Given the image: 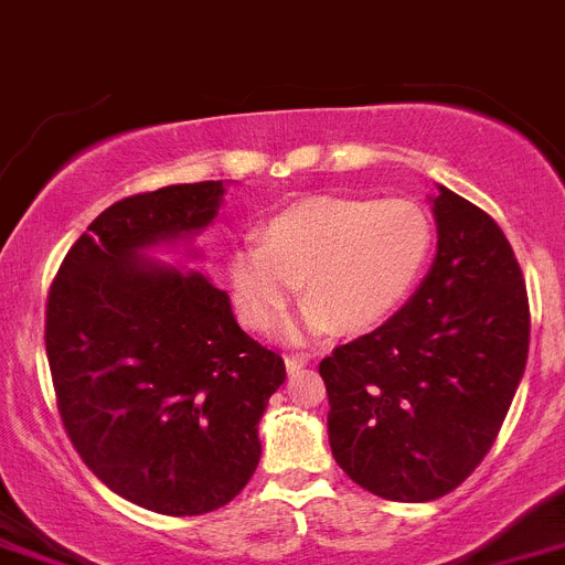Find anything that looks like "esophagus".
Segmentation results:
<instances>
[{
	"label": "esophagus",
	"mask_w": 565,
	"mask_h": 565,
	"mask_svg": "<svg viewBox=\"0 0 565 565\" xmlns=\"http://www.w3.org/2000/svg\"><path fill=\"white\" fill-rule=\"evenodd\" d=\"M284 364H287V373H298L307 364V355H287Z\"/></svg>",
	"instance_id": "1"
}]
</instances>
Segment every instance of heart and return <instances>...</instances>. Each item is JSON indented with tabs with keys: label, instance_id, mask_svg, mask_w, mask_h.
<instances>
[{
	"label": "heart",
	"instance_id": "obj_1",
	"mask_svg": "<svg viewBox=\"0 0 565 565\" xmlns=\"http://www.w3.org/2000/svg\"><path fill=\"white\" fill-rule=\"evenodd\" d=\"M430 244L428 212L407 198H305L230 255L235 305L253 330H273L305 281V333H364L414 290Z\"/></svg>",
	"mask_w": 565,
	"mask_h": 565
}]
</instances>
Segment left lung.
<instances>
[{"label":"left lung","mask_w":565,"mask_h":565,"mask_svg":"<svg viewBox=\"0 0 565 565\" xmlns=\"http://www.w3.org/2000/svg\"><path fill=\"white\" fill-rule=\"evenodd\" d=\"M436 258L414 298L321 359L330 448L393 502L448 494L482 462L529 359V292L491 215L439 186Z\"/></svg>","instance_id":"1"}]
</instances>
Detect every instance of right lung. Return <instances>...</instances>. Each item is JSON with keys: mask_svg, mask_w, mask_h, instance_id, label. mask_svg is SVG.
Returning <instances> with one entry per match:
<instances>
[{"mask_svg": "<svg viewBox=\"0 0 565 565\" xmlns=\"http://www.w3.org/2000/svg\"><path fill=\"white\" fill-rule=\"evenodd\" d=\"M221 180L111 203L65 255L45 350L65 434L122 500L169 516L215 511L258 468V422L284 359L249 339L201 273L143 258L217 215Z\"/></svg>", "mask_w": 565, "mask_h": 565, "instance_id": "1", "label": "right lung"}]
</instances>
